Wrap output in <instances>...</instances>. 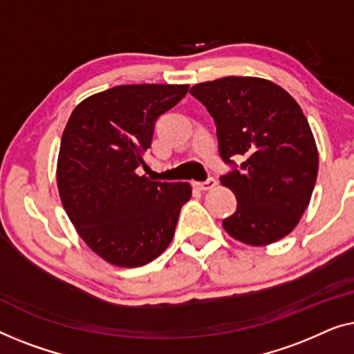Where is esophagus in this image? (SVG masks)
<instances>
[{"label":"esophagus","instance_id":"obj_1","mask_svg":"<svg viewBox=\"0 0 354 354\" xmlns=\"http://www.w3.org/2000/svg\"><path fill=\"white\" fill-rule=\"evenodd\" d=\"M216 186V179L215 178H208L207 181H202V183H196V187L198 191H210Z\"/></svg>","mask_w":354,"mask_h":354}]
</instances>
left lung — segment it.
Returning a JSON list of instances; mask_svg holds the SVG:
<instances>
[{"instance_id": "left-lung-1", "label": "left lung", "mask_w": 354, "mask_h": 354, "mask_svg": "<svg viewBox=\"0 0 354 354\" xmlns=\"http://www.w3.org/2000/svg\"><path fill=\"white\" fill-rule=\"evenodd\" d=\"M189 93L215 120L220 156L231 167L220 181L236 194L237 208L223 227L257 247L286 237L310 203L319 167L301 107L283 88L255 77L198 83Z\"/></svg>"}]
</instances>
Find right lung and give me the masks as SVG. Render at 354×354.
Segmentation results:
<instances>
[{
    "label": "right lung",
    "instance_id": "add662e5",
    "mask_svg": "<svg viewBox=\"0 0 354 354\" xmlns=\"http://www.w3.org/2000/svg\"><path fill=\"white\" fill-rule=\"evenodd\" d=\"M189 84H122L80 102L62 133L57 187L77 232L115 266H144L175 236L189 183L151 181L146 167L157 118Z\"/></svg>",
    "mask_w": 354,
    "mask_h": 354
}]
</instances>
